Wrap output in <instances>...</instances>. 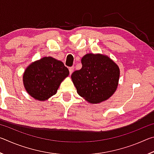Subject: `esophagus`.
Here are the masks:
<instances>
[{
  "label": "esophagus",
  "instance_id": "1",
  "mask_svg": "<svg viewBox=\"0 0 154 154\" xmlns=\"http://www.w3.org/2000/svg\"><path fill=\"white\" fill-rule=\"evenodd\" d=\"M69 73H70V74H72V72L74 71V67H73V66L70 67L69 69Z\"/></svg>",
  "mask_w": 154,
  "mask_h": 154
}]
</instances>
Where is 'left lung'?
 Instances as JSON below:
<instances>
[{
  "instance_id": "1",
  "label": "left lung",
  "mask_w": 154,
  "mask_h": 154,
  "mask_svg": "<svg viewBox=\"0 0 154 154\" xmlns=\"http://www.w3.org/2000/svg\"><path fill=\"white\" fill-rule=\"evenodd\" d=\"M82 68L72 72L71 78L78 94L90 103L106 100L118 85L119 69L109 57L88 54L82 59Z\"/></svg>"
}]
</instances>
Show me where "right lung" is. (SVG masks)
<instances>
[{
  "instance_id": "right-lung-1",
  "label": "right lung",
  "mask_w": 154,
  "mask_h": 154,
  "mask_svg": "<svg viewBox=\"0 0 154 154\" xmlns=\"http://www.w3.org/2000/svg\"><path fill=\"white\" fill-rule=\"evenodd\" d=\"M69 74V69L63 62L51 57H44L26 69L23 82L31 96L45 100L56 94L60 83Z\"/></svg>"
}]
</instances>
